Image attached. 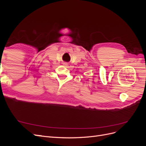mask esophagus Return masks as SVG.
<instances>
[{"label": "esophagus", "instance_id": "34e87169", "mask_svg": "<svg viewBox=\"0 0 146 146\" xmlns=\"http://www.w3.org/2000/svg\"><path fill=\"white\" fill-rule=\"evenodd\" d=\"M63 65L66 66H68V63H63Z\"/></svg>", "mask_w": 146, "mask_h": 146}]
</instances>
